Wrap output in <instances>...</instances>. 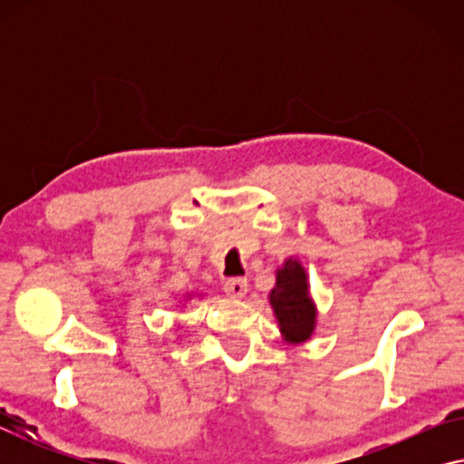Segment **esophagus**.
I'll return each instance as SVG.
<instances>
[{
  "instance_id": "1",
  "label": "esophagus",
  "mask_w": 464,
  "mask_h": 464,
  "mask_svg": "<svg viewBox=\"0 0 464 464\" xmlns=\"http://www.w3.org/2000/svg\"><path fill=\"white\" fill-rule=\"evenodd\" d=\"M246 289H249V283H246V278H240V276L227 278L224 283V291L232 297H243L246 294Z\"/></svg>"
}]
</instances>
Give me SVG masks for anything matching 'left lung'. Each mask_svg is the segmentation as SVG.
Masks as SVG:
<instances>
[{"mask_svg":"<svg viewBox=\"0 0 464 464\" xmlns=\"http://www.w3.org/2000/svg\"><path fill=\"white\" fill-rule=\"evenodd\" d=\"M268 297L283 338L291 344L306 342L314 332L316 308L308 294L306 270L297 259L289 257L276 270V285Z\"/></svg>","mask_w":464,"mask_h":464,"instance_id":"obj_1","label":"left lung"}]
</instances>
